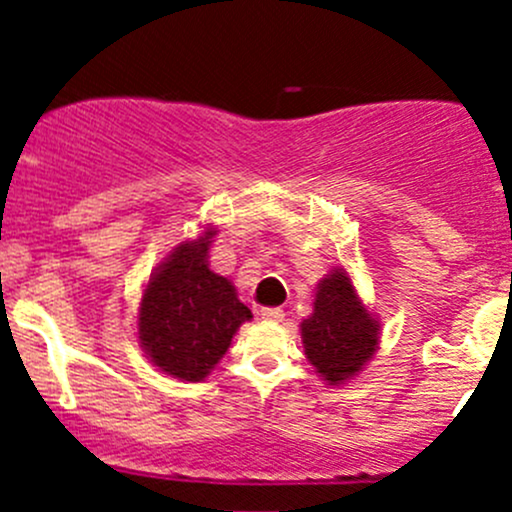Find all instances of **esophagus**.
<instances>
[{"label":"esophagus","instance_id":"obj_1","mask_svg":"<svg viewBox=\"0 0 512 512\" xmlns=\"http://www.w3.org/2000/svg\"><path fill=\"white\" fill-rule=\"evenodd\" d=\"M260 315H262V320H269V322L284 320V310L281 308H262Z\"/></svg>","mask_w":512,"mask_h":512}]
</instances>
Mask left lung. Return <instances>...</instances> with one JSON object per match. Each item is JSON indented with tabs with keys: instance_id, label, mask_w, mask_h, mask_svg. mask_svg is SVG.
Here are the masks:
<instances>
[{
	"instance_id": "left-lung-1",
	"label": "left lung",
	"mask_w": 512,
	"mask_h": 512,
	"mask_svg": "<svg viewBox=\"0 0 512 512\" xmlns=\"http://www.w3.org/2000/svg\"><path fill=\"white\" fill-rule=\"evenodd\" d=\"M301 337L308 361L330 385L351 380L373 358L380 325L356 296L344 269L320 281L313 315L301 322Z\"/></svg>"
}]
</instances>
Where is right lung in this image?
<instances>
[{
  "label": "right lung",
  "mask_w": 512,
  "mask_h": 512,
  "mask_svg": "<svg viewBox=\"0 0 512 512\" xmlns=\"http://www.w3.org/2000/svg\"><path fill=\"white\" fill-rule=\"evenodd\" d=\"M209 228L173 250L149 279L139 308V342L151 363L180 380L207 378L252 313L226 276L209 269Z\"/></svg>",
  "instance_id": "1"
}]
</instances>
